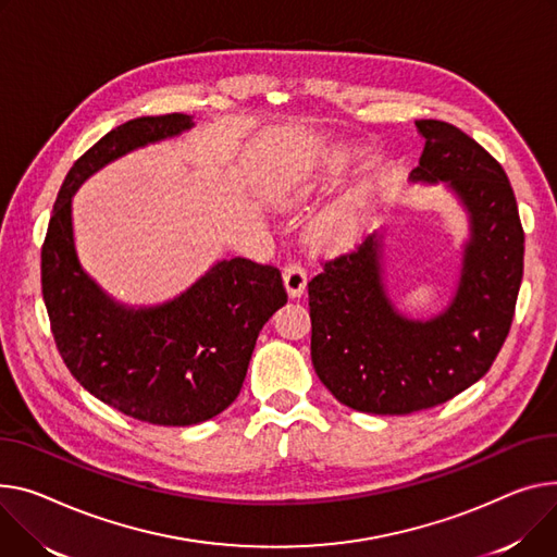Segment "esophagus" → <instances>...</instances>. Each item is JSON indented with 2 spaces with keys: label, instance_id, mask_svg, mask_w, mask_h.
Returning a JSON list of instances; mask_svg holds the SVG:
<instances>
[{
  "label": "esophagus",
  "instance_id": "34e87169",
  "mask_svg": "<svg viewBox=\"0 0 557 557\" xmlns=\"http://www.w3.org/2000/svg\"><path fill=\"white\" fill-rule=\"evenodd\" d=\"M282 277H284V286H286V293H288V298H302L305 295V290H307V271L302 269V264H298V262H290L284 267V273H282Z\"/></svg>",
  "mask_w": 557,
  "mask_h": 557
}]
</instances>
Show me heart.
Returning <instances> with one entry per match:
<instances>
[{"label":"heart","instance_id":"1","mask_svg":"<svg viewBox=\"0 0 557 557\" xmlns=\"http://www.w3.org/2000/svg\"><path fill=\"white\" fill-rule=\"evenodd\" d=\"M360 226V203L354 197H347L324 210L311 226V237L315 244L336 246L354 237Z\"/></svg>","mask_w":557,"mask_h":557}]
</instances>
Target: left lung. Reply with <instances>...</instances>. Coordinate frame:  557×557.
<instances>
[{
	"label": "left lung",
	"mask_w": 557,
	"mask_h": 557,
	"mask_svg": "<svg viewBox=\"0 0 557 557\" xmlns=\"http://www.w3.org/2000/svg\"><path fill=\"white\" fill-rule=\"evenodd\" d=\"M425 138L414 181H446L470 214V242L453 305L407 320L381 282V239L322 262L311 277V360L343 405L410 414L446 403L484 376L515 315L524 273V228L504 168L459 127L417 121Z\"/></svg>",
	"instance_id": "left-lung-1"
}]
</instances>
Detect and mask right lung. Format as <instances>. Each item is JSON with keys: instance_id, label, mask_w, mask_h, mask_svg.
<instances>
[{"instance_id": "1", "label": "right lung", "mask_w": 557, "mask_h": 557, "mask_svg": "<svg viewBox=\"0 0 557 557\" xmlns=\"http://www.w3.org/2000/svg\"><path fill=\"white\" fill-rule=\"evenodd\" d=\"M183 114L140 116L107 132L73 163L42 244V295L58 351L89 394L152 425H195L237 398L255 341L286 305L275 267L235 257L154 309L109 300L73 248L71 197L104 163L188 129Z\"/></svg>"}]
</instances>
